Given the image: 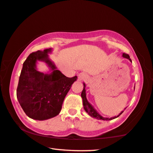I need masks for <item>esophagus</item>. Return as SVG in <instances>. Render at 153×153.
I'll return each mask as SVG.
<instances>
[{"instance_id": "1", "label": "esophagus", "mask_w": 153, "mask_h": 153, "mask_svg": "<svg viewBox=\"0 0 153 153\" xmlns=\"http://www.w3.org/2000/svg\"><path fill=\"white\" fill-rule=\"evenodd\" d=\"M86 74H85V73L84 72H82L80 73V74H79L78 75V78L79 80H84V79L86 78Z\"/></svg>"}]
</instances>
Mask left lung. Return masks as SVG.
I'll return each instance as SVG.
<instances>
[{
    "instance_id": "8db88e82",
    "label": "left lung",
    "mask_w": 153,
    "mask_h": 153,
    "mask_svg": "<svg viewBox=\"0 0 153 153\" xmlns=\"http://www.w3.org/2000/svg\"><path fill=\"white\" fill-rule=\"evenodd\" d=\"M123 56L125 58V59H129L130 61H131V60L130 59V56H129V54H125V53H123ZM85 87H86V85L84 83V88H83V91H82V94H81V97L82 98V101H83V105H84V110H85V111H86L87 113L88 114L91 116V117L93 118H97V119L98 120H112V119H114V118H117L121 114H122L123 111H121V112L118 114L117 116H114V117H111V118H104L102 116H101L99 114L97 111V110H95L93 108V106L91 105V103H90L88 100H87L86 99V90H85Z\"/></svg>"
}]
</instances>
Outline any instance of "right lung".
I'll return each instance as SVG.
<instances>
[{
    "instance_id": "1",
    "label": "right lung",
    "mask_w": 153,
    "mask_h": 153,
    "mask_svg": "<svg viewBox=\"0 0 153 153\" xmlns=\"http://www.w3.org/2000/svg\"><path fill=\"white\" fill-rule=\"evenodd\" d=\"M51 52L52 48L31 53L24 62L19 78L17 98L26 114L35 120H47L59 114L65 96L77 78L67 77L57 70L48 57ZM37 60L45 62L52 72H39Z\"/></svg>"
}]
</instances>
